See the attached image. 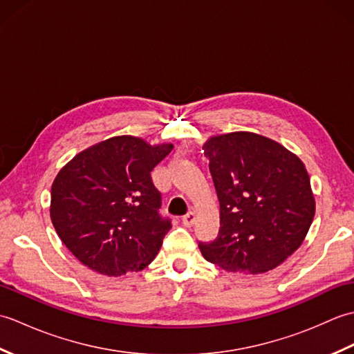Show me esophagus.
I'll use <instances>...</instances> for the list:
<instances>
[{
  "label": "esophagus",
  "instance_id": "1",
  "mask_svg": "<svg viewBox=\"0 0 354 354\" xmlns=\"http://www.w3.org/2000/svg\"><path fill=\"white\" fill-rule=\"evenodd\" d=\"M181 221H183L184 227H192V225L194 223V213H193V212H189L187 214H184Z\"/></svg>",
  "mask_w": 354,
  "mask_h": 354
}]
</instances>
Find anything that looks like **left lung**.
<instances>
[{"label": "left lung", "mask_w": 354, "mask_h": 354, "mask_svg": "<svg viewBox=\"0 0 354 354\" xmlns=\"http://www.w3.org/2000/svg\"><path fill=\"white\" fill-rule=\"evenodd\" d=\"M221 207V228L199 243L204 259L231 272L263 274L295 252L315 216L304 162L254 132L213 135L202 146Z\"/></svg>", "instance_id": "8db88e82"}]
</instances>
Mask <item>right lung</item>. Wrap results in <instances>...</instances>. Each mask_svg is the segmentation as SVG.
<instances>
[{
	"label": "right lung",
	"instance_id": "1",
	"mask_svg": "<svg viewBox=\"0 0 354 354\" xmlns=\"http://www.w3.org/2000/svg\"><path fill=\"white\" fill-rule=\"evenodd\" d=\"M173 149L120 135L82 150L51 185L50 217L80 263L118 277L150 265L171 228L150 171Z\"/></svg>",
	"mask_w": 354,
	"mask_h": 354
}]
</instances>
